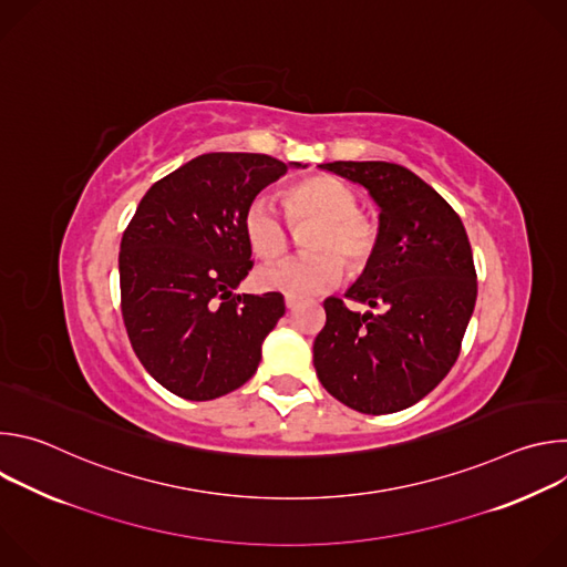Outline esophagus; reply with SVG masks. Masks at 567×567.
<instances>
[{
	"mask_svg": "<svg viewBox=\"0 0 567 567\" xmlns=\"http://www.w3.org/2000/svg\"><path fill=\"white\" fill-rule=\"evenodd\" d=\"M296 305H298V298L285 296V307H287V309H296Z\"/></svg>",
	"mask_w": 567,
	"mask_h": 567,
	"instance_id": "1",
	"label": "esophagus"
}]
</instances>
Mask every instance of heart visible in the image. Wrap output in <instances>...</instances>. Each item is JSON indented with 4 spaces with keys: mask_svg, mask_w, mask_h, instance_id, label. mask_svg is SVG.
Wrapping results in <instances>:
<instances>
[{
    "mask_svg": "<svg viewBox=\"0 0 567 567\" xmlns=\"http://www.w3.org/2000/svg\"><path fill=\"white\" fill-rule=\"evenodd\" d=\"M361 197L346 182L328 175L302 179L285 190V208L293 228L302 233L305 256H296L256 271V285L302 298L330 289L346 274L361 276L379 247V224L359 210ZM241 230L260 260L280 258L291 245V227L271 199H254L241 219Z\"/></svg>",
    "mask_w": 567,
    "mask_h": 567,
    "instance_id": "b5f03b06",
    "label": "heart"
}]
</instances>
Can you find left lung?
Wrapping results in <instances>:
<instances>
[{"label":"left lung","mask_w":567,"mask_h":567,"mask_svg":"<svg viewBox=\"0 0 567 567\" xmlns=\"http://www.w3.org/2000/svg\"><path fill=\"white\" fill-rule=\"evenodd\" d=\"M361 184L379 206V247L348 289L352 311L328 298L313 341L316 374L332 396L365 415L424 399L453 368L475 307L473 254L460 215L409 168L388 161L322 164Z\"/></svg>","instance_id":"left-lung-1"}]
</instances>
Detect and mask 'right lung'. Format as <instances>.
I'll return each instance as SVG.
<instances>
[{"mask_svg": "<svg viewBox=\"0 0 567 567\" xmlns=\"http://www.w3.org/2000/svg\"><path fill=\"white\" fill-rule=\"evenodd\" d=\"M287 171L267 154H202L158 179L123 233L121 311L130 343L143 368L182 399L208 401L245 385L285 313L278 291L233 289L254 267L245 210Z\"/></svg>", "mask_w": 567, "mask_h": 567, "instance_id": "1", "label": "right lung"}]
</instances>
